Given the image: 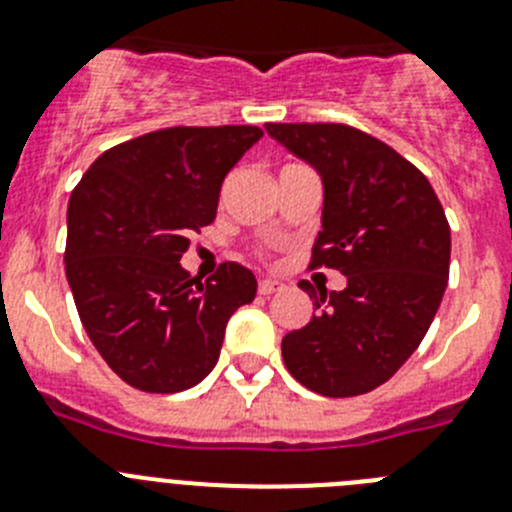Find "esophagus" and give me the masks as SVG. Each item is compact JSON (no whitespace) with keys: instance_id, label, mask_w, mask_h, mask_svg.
<instances>
[{"instance_id":"obj_1","label":"esophagus","mask_w":512,"mask_h":512,"mask_svg":"<svg viewBox=\"0 0 512 512\" xmlns=\"http://www.w3.org/2000/svg\"><path fill=\"white\" fill-rule=\"evenodd\" d=\"M279 289H281L279 281H274V279H261L259 281V294H274V292H279Z\"/></svg>"}]
</instances>
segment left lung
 Returning <instances> with one entry per match:
<instances>
[{
	"instance_id": "left-lung-1",
	"label": "left lung",
	"mask_w": 512,
	"mask_h": 512,
	"mask_svg": "<svg viewBox=\"0 0 512 512\" xmlns=\"http://www.w3.org/2000/svg\"><path fill=\"white\" fill-rule=\"evenodd\" d=\"M322 175L325 208L309 269L348 276L314 292L312 320L281 340L289 373L327 398L386 383L424 340L449 279V223L437 192L381 139L348 124H266Z\"/></svg>"
}]
</instances>
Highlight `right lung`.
<instances>
[{
    "label": "right lung",
    "mask_w": 512,
    "mask_h": 512,
    "mask_svg": "<svg viewBox=\"0 0 512 512\" xmlns=\"http://www.w3.org/2000/svg\"><path fill=\"white\" fill-rule=\"evenodd\" d=\"M259 126H167L106 149L68 203L65 276L93 348L144 393L198 386L256 276L225 261L208 281L180 266L215 220L220 185Z\"/></svg>",
    "instance_id": "right-lung-1"
}]
</instances>
